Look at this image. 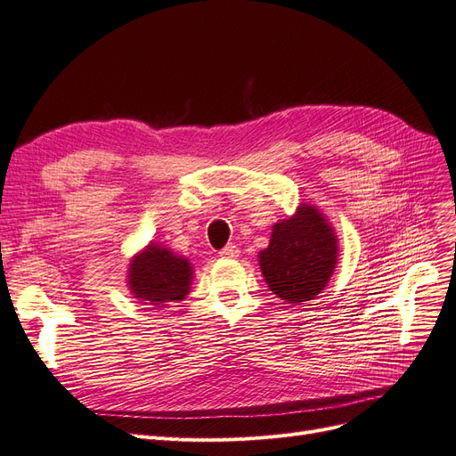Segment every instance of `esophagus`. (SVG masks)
<instances>
[{
	"label": "esophagus",
	"mask_w": 456,
	"mask_h": 456,
	"mask_svg": "<svg viewBox=\"0 0 456 456\" xmlns=\"http://www.w3.org/2000/svg\"><path fill=\"white\" fill-rule=\"evenodd\" d=\"M239 252H240V250L237 248L235 244H227L225 248L219 252V256H221V257H227V259H235V257H239Z\"/></svg>",
	"instance_id": "esophagus-1"
}]
</instances>
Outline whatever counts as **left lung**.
Here are the masks:
<instances>
[{
    "label": "left lung",
    "mask_w": 456,
    "mask_h": 456,
    "mask_svg": "<svg viewBox=\"0 0 456 456\" xmlns=\"http://www.w3.org/2000/svg\"><path fill=\"white\" fill-rule=\"evenodd\" d=\"M336 264V232L311 204H300L292 217L273 225L269 246L259 252L265 282L289 304L314 300L330 281Z\"/></svg>",
    "instance_id": "left-lung-1"
}]
</instances>
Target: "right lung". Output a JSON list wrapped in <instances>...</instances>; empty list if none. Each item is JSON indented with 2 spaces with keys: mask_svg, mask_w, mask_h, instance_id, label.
Wrapping results in <instances>:
<instances>
[{
  "mask_svg": "<svg viewBox=\"0 0 456 456\" xmlns=\"http://www.w3.org/2000/svg\"><path fill=\"white\" fill-rule=\"evenodd\" d=\"M191 281L189 259L152 242L132 259L127 271V284L134 297L156 307L183 300L191 290Z\"/></svg>",
  "mask_w": 456,
  "mask_h": 456,
  "instance_id": "add662e5",
  "label": "right lung"
}]
</instances>
